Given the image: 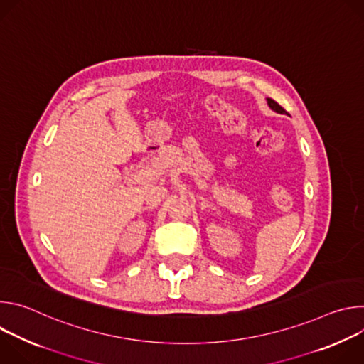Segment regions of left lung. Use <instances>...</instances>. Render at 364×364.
Listing matches in <instances>:
<instances>
[{"label": "left lung", "mask_w": 364, "mask_h": 364, "mask_svg": "<svg viewBox=\"0 0 364 364\" xmlns=\"http://www.w3.org/2000/svg\"><path fill=\"white\" fill-rule=\"evenodd\" d=\"M267 102H268V107H269L274 112H277V114H287V111H285L282 107H279L275 100L267 97Z\"/></svg>", "instance_id": "obj_1"}]
</instances>
